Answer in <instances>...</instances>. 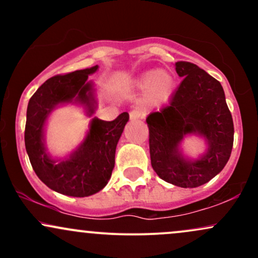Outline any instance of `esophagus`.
Masks as SVG:
<instances>
[{"label":"esophagus","mask_w":258,"mask_h":258,"mask_svg":"<svg viewBox=\"0 0 258 258\" xmlns=\"http://www.w3.org/2000/svg\"><path fill=\"white\" fill-rule=\"evenodd\" d=\"M130 119H131L132 121L143 119V114L138 110H132L131 112H130Z\"/></svg>","instance_id":"1"}]
</instances>
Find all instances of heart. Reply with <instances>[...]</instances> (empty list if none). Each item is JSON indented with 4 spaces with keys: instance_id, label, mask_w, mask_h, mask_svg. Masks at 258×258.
<instances>
[{
    "instance_id": "b5f03b06",
    "label": "heart",
    "mask_w": 258,
    "mask_h": 258,
    "mask_svg": "<svg viewBox=\"0 0 258 258\" xmlns=\"http://www.w3.org/2000/svg\"><path fill=\"white\" fill-rule=\"evenodd\" d=\"M135 85L144 91V102L147 104L160 105L173 93L174 78L166 70H148L136 79Z\"/></svg>"
}]
</instances>
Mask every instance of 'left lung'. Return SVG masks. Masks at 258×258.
<instances>
[{
	"mask_svg": "<svg viewBox=\"0 0 258 258\" xmlns=\"http://www.w3.org/2000/svg\"><path fill=\"white\" fill-rule=\"evenodd\" d=\"M183 78L170 105L148 115L152 166L165 182L197 188L217 176L232 153L234 125L223 87L205 70L189 61H177ZM204 138L206 153L198 159L182 154L186 135Z\"/></svg>",
	"mask_w": 258,
	"mask_h": 258,
	"instance_id": "8db88e82",
	"label": "left lung"
}]
</instances>
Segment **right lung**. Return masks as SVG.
Instances as JSON below:
<instances>
[{
  "label": "right lung",
  "instance_id": "add662e5",
  "mask_svg": "<svg viewBox=\"0 0 258 258\" xmlns=\"http://www.w3.org/2000/svg\"><path fill=\"white\" fill-rule=\"evenodd\" d=\"M98 65L57 75L38 87L29 100L26 110L25 148L37 177L52 190L68 197L85 198L98 193L108 184L115 165L117 142L128 121V112L115 120L93 117L81 144L64 159H53L47 152L44 126L51 112L64 104L84 106L87 116L96 111L93 82L88 75Z\"/></svg>",
  "mask_w": 258,
  "mask_h": 258
}]
</instances>
